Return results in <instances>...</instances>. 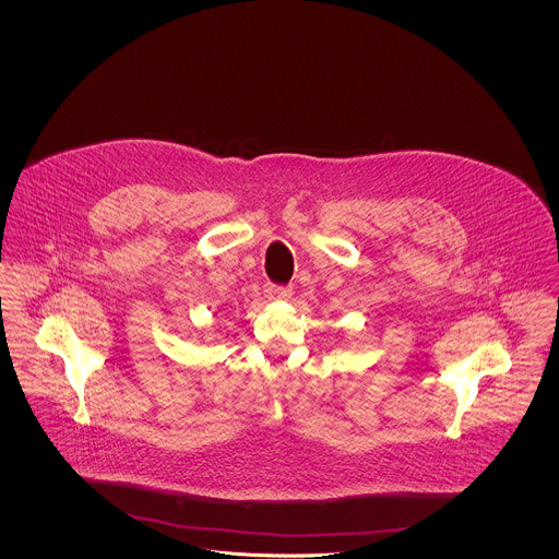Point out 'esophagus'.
Returning <instances> with one entry per match:
<instances>
[{
    "label": "esophagus",
    "mask_w": 559,
    "mask_h": 559,
    "mask_svg": "<svg viewBox=\"0 0 559 559\" xmlns=\"http://www.w3.org/2000/svg\"><path fill=\"white\" fill-rule=\"evenodd\" d=\"M292 287H281V285H266L267 299H289L292 297Z\"/></svg>",
    "instance_id": "1"
}]
</instances>
